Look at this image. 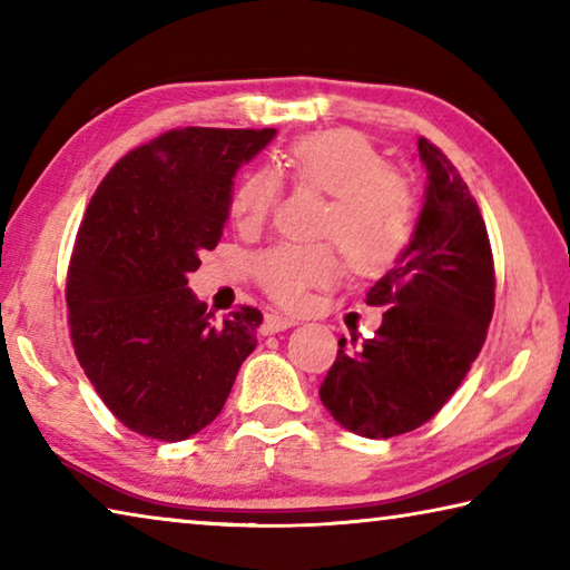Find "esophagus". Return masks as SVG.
Masks as SVG:
<instances>
[{"mask_svg":"<svg viewBox=\"0 0 570 570\" xmlns=\"http://www.w3.org/2000/svg\"><path fill=\"white\" fill-rule=\"evenodd\" d=\"M296 322L292 320V316H282V314H266L264 320V326H262V334H276V332H284V330H292Z\"/></svg>","mask_w":570,"mask_h":570,"instance_id":"esophagus-1","label":"esophagus"}]
</instances>
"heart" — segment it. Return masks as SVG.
I'll return each instance as SVG.
<instances>
[{
    "label": "heart",
    "instance_id": "obj_1",
    "mask_svg": "<svg viewBox=\"0 0 570 570\" xmlns=\"http://www.w3.org/2000/svg\"><path fill=\"white\" fill-rule=\"evenodd\" d=\"M282 170L296 188L332 196L320 236L342 248L354 272L377 274L407 248L414 230V190L360 132L326 130L304 135L282 156ZM282 180L272 168H256L238 180L228 214L240 230H254L274 214ZM258 286L284 306L304 302L308 288L340 276L332 246L278 244L254 262Z\"/></svg>",
    "mask_w": 570,
    "mask_h": 570
}]
</instances>
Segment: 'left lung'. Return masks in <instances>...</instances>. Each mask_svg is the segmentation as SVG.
Segmentation results:
<instances>
[{"label": "left lung", "mask_w": 570, "mask_h": 570, "mask_svg": "<svg viewBox=\"0 0 570 570\" xmlns=\"http://www.w3.org/2000/svg\"><path fill=\"white\" fill-rule=\"evenodd\" d=\"M428 190L410 246L366 294L382 326L340 352L320 387L332 417L354 435L387 440L435 417L485 344L495 268L485 220L445 153L417 140Z\"/></svg>", "instance_id": "left-lung-1"}]
</instances>
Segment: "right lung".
Segmentation results:
<instances>
[{"label":"right lung","mask_w":570,"mask_h":570,"mask_svg":"<svg viewBox=\"0 0 570 570\" xmlns=\"http://www.w3.org/2000/svg\"><path fill=\"white\" fill-rule=\"evenodd\" d=\"M276 135L178 128L130 150L95 190L67 268L77 362L125 428L180 442L218 417L264 316L224 322L188 288L228 218L234 176Z\"/></svg>","instance_id":"obj_1"}]
</instances>
